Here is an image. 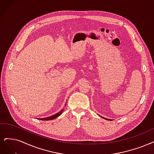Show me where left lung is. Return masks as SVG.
Here are the masks:
<instances>
[{
	"mask_svg": "<svg viewBox=\"0 0 154 154\" xmlns=\"http://www.w3.org/2000/svg\"><path fill=\"white\" fill-rule=\"evenodd\" d=\"M101 117H102V118H103L104 119H106V120H109V121H110V119H106V118H105V117H102V116H100Z\"/></svg>",
	"mask_w": 154,
	"mask_h": 154,
	"instance_id": "1",
	"label": "left lung"
}]
</instances>
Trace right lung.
Instances as JSON below:
<instances>
[{"label":"right lung","instance_id":"1","mask_svg":"<svg viewBox=\"0 0 154 154\" xmlns=\"http://www.w3.org/2000/svg\"><path fill=\"white\" fill-rule=\"evenodd\" d=\"M65 105H66V104H65ZM63 111H64V109H61L60 112H58V113H56V114H54V115H53V116L48 117H45V118H40V119H39V120H41V121H49V120H53V119H54L57 118L58 117H59Z\"/></svg>","mask_w":154,"mask_h":154}]
</instances>
